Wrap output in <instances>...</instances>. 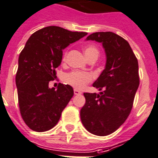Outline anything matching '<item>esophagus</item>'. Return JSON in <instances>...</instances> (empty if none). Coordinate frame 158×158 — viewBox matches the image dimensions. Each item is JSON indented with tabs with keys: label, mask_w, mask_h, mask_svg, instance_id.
Listing matches in <instances>:
<instances>
[{
	"label": "esophagus",
	"mask_w": 158,
	"mask_h": 158,
	"mask_svg": "<svg viewBox=\"0 0 158 158\" xmlns=\"http://www.w3.org/2000/svg\"><path fill=\"white\" fill-rule=\"evenodd\" d=\"M73 93L75 95H80V94H81V91H79V90L76 89L73 90Z\"/></svg>",
	"instance_id": "esophagus-1"
}]
</instances>
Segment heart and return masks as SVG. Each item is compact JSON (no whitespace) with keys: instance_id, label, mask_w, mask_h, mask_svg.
<instances>
[{"instance_id":"heart-1","label":"heart","mask_w":158,"mask_h":158,"mask_svg":"<svg viewBox=\"0 0 158 158\" xmlns=\"http://www.w3.org/2000/svg\"><path fill=\"white\" fill-rule=\"evenodd\" d=\"M84 52L85 56L89 60H97L100 55V51L98 47L94 44H88L84 47ZM66 56L63 57V60H65ZM93 80V76L89 73L73 71L69 73H66L64 77V81L66 84L73 86L74 88L81 89H83L86 85Z\"/></svg>"}]
</instances>
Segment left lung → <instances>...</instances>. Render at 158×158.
Instances as JSON below:
<instances>
[{
  "label": "left lung",
  "mask_w": 158,
  "mask_h": 158,
  "mask_svg": "<svg viewBox=\"0 0 158 158\" xmlns=\"http://www.w3.org/2000/svg\"><path fill=\"white\" fill-rule=\"evenodd\" d=\"M86 40L102 43L106 53V69L94 83L100 94L84 93L85 104L81 120L94 135L115 132L129 117L139 86L138 61L126 40L112 32H98Z\"/></svg>",
  "instance_id": "obj_1"
}]
</instances>
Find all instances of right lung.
<instances>
[{"label": "right lung", "instance_id": "1", "mask_svg": "<svg viewBox=\"0 0 158 158\" xmlns=\"http://www.w3.org/2000/svg\"><path fill=\"white\" fill-rule=\"evenodd\" d=\"M87 34L48 26L27 40L19 56L16 85L21 118L33 131L44 132L54 127L73 98L70 85L59 83L55 89L48 88V82L54 80L63 49Z\"/></svg>", "mask_w": 158, "mask_h": 158}]
</instances>
